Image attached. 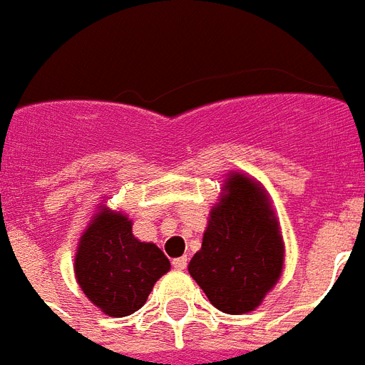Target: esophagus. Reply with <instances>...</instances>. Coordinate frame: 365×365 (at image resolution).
Returning <instances> with one entry per match:
<instances>
[{"label":"esophagus","instance_id":"34e87169","mask_svg":"<svg viewBox=\"0 0 365 365\" xmlns=\"http://www.w3.org/2000/svg\"><path fill=\"white\" fill-rule=\"evenodd\" d=\"M172 265L176 271H183L185 267H187V255H182V257H176V259L172 261Z\"/></svg>","mask_w":365,"mask_h":365}]
</instances>
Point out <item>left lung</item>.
<instances>
[{
  "mask_svg": "<svg viewBox=\"0 0 365 365\" xmlns=\"http://www.w3.org/2000/svg\"><path fill=\"white\" fill-rule=\"evenodd\" d=\"M187 269L222 312L246 314L261 305L284 269L282 231L261 182L229 172Z\"/></svg>",
  "mask_w": 365,
  "mask_h": 365,
  "instance_id": "left-lung-1",
  "label": "left lung"
}]
</instances>
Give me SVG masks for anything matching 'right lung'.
<instances>
[{
  "label": "right lung",
  "instance_id": "add662e5",
  "mask_svg": "<svg viewBox=\"0 0 365 365\" xmlns=\"http://www.w3.org/2000/svg\"><path fill=\"white\" fill-rule=\"evenodd\" d=\"M73 271L93 305L123 318L142 309L155 282L170 271V261L157 244L132 235L126 214L98 205L77 242Z\"/></svg>",
  "mask_w": 365,
  "mask_h": 365
}]
</instances>
